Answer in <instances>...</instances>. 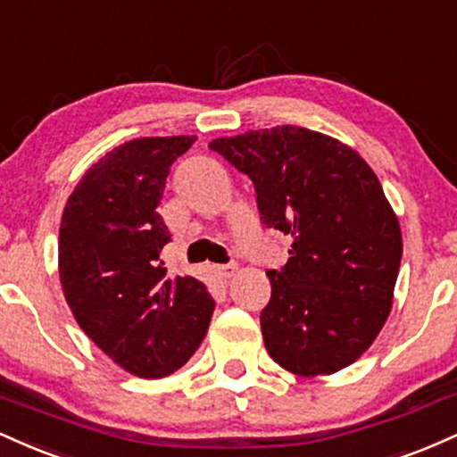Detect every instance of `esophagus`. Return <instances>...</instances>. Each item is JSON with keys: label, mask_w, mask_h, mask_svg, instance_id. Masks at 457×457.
I'll return each instance as SVG.
<instances>
[{"label": "esophagus", "mask_w": 457, "mask_h": 457, "mask_svg": "<svg viewBox=\"0 0 457 457\" xmlns=\"http://www.w3.org/2000/svg\"><path fill=\"white\" fill-rule=\"evenodd\" d=\"M216 273L220 278H222V280H230V278L237 273V265H218Z\"/></svg>", "instance_id": "1"}]
</instances>
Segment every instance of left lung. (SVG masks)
<instances>
[{
  "label": "left lung",
  "instance_id": "1",
  "mask_svg": "<svg viewBox=\"0 0 457 457\" xmlns=\"http://www.w3.org/2000/svg\"><path fill=\"white\" fill-rule=\"evenodd\" d=\"M209 149L252 179L261 220L291 237L267 271L265 348L297 377L355 363L389 319L402 230L378 177L355 149L297 126L213 138Z\"/></svg>",
  "mask_w": 457,
  "mask_h": 457
}]
</instances>
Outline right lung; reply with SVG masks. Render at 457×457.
<instances>
[{
    "instance_id": "obj_1",
    "label": "right lung",
    "mask_w": 457,
    "mask_h": 457,
    "mask_svg": "<svg viewBox=\"0 0 457 457\" xmlns=\"http://www.w3.org/2000/svg\"><path fill=\"white\" fill-rule=\"evenodd\" d=\"M196 137L126 141L74 186L59 224V282L72 316L117 366L164 378L195 355L213 299L190 276H166V177Z\"/></svg>"
}]
</instances>
